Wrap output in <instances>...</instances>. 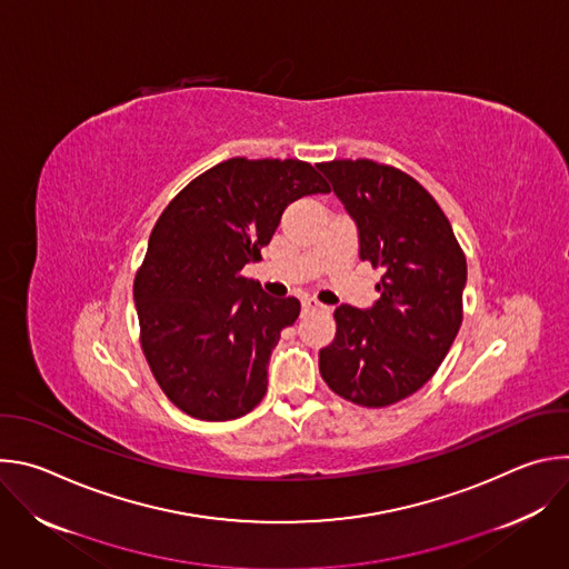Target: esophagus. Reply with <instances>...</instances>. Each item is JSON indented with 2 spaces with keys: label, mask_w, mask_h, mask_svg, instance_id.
I'll return each mask as SVG.
<instances>
[{
  "label": "esophagus",
  "mask_w": 569,
  "mask_h": 569,
  "mask_svg": "<svg viewBox=\"0 0 569 569\" xmlns=\"http://www.w3.org/2000/svg\"><path fill=\"white\" fill-rule=\"evenodd\" d=\"M301 308H303V312H312V310H319V308H323L319 301H315V299H310V297H306L303 301H301Z\"/></svg>",
  "instance_id": "34e87169"
}]
</instances>
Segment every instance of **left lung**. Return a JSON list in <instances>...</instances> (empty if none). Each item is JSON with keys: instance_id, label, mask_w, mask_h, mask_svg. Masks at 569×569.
Here are the masks:
<instances>
[{"instance_id": "1", "label": "left lung", "mask_w": 569, "mask_h": 569, "mask_svg": "<svg viewBox=\"0 0 569 569\" xmlns=\"http://www.w3.org/2000/svg\"><path fill=\"white\" fill-rule=\"evenodd\" d=\"M317 169L358 224L360 259L382 270L371 308H336L319 373L338 396L387 408L419 391L448 356L463 317L466 257L437 200L408 173L371 159Z\"/></svg>"}]
</instances>
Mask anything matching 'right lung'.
<instances>
[{"instance_id":"obj_1","label":"right lung","mask_w":569,"mask_h":569,"mask_svg":"<svg viewBox=\"0 0 569 569\" xmlns=\"http://www.w3.org/2000/svg\"><path fill=\"white\" fill-rule=\"evenodd\" d=\"M329 191L308 161L231 157L157 218L134 277L141 349L189 417L231 421L266 396L272 349L301 306L266 295L242 268L261 261L290 202Z\"/></svg>"}]
</instances>
